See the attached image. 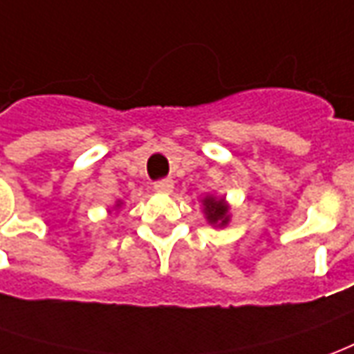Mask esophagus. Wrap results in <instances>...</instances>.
Instances as JSON below:
<instances>
[{
    "instance_id": "34e87169",
    "label": "esophagus",
    "mask_w": 354,
    "mask_h": 354,
    "mask_svg": "<svg viewBox=\"0 0 354 354\" xmlns=\"http://www.w3.org/2000/svg\"><path fill=\"white\" fill-rule=\"evenodd\" d=\"M173 189V181L169 177H165V179H160V181L153 183V191L156 192H169Z\"/></svg>"
}]
</instances>
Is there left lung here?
Instances as JSON below:
<instances>
[{"mask_svg":"<svg viewBox=\"0 0 354 354\" xmlns=\"http://www.w3.org/2000/svg\"><path fill=\"white\" fill-rule=\"evenodd\" d=\"M204 206H206V218H208L209 223H219V225H225L229 221L227 216V206L225 202L216 201V198H204Z\"/></svg>","mask_w":354,"mask_h":354,"instance_id":"1","label":"left lung"}]
</instances>
